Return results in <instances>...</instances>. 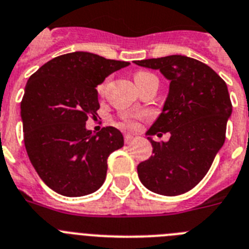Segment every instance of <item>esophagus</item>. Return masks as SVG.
I'll return each mask as SVG.
<instances>
[{
    "instance_id": "obj_1",
    "label": "esophagus",
    "mask_w": 249,
    "mask_h": 249,
    "mask_svg": "<svg viewBox=\"0 0 249 249\" xmlns=\"http://www.w3.org/2000/svg\"><path fill=\"white\" fill-rule=\"evenodd\" d=\"M135 140V138L133 137V135H130V134H125L124 135V142L125 144H131V142Z\"/></svg>"
}]
</instances>
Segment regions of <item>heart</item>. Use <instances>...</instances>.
Returning a JSON list of instances; mask_svg holds the SVG:
<instances>
[{
    "label": "heart",
    "instance_id": "1",
    "mask_svg": "<svg viewBox=\"0 0 249 249\" xmlns=\"http://www.w3.org/2000/svg\"><path fill=\"white\" fill-rule=\"evenodd\" d=\"M149 77H154V75L150 72H145V71H139V72L135 73L134 80H135V83H139V81L149 79ZM105 88H107V81H103V83L98 86L99 94H104ZM148 118V112H142L139 115H124L122 116V120L119 122V125L123 127H126V129H130V130H135V129L139 127V120H145V119Z\"/></svg>",
    "mask_w": 249,
    "mask_h": 249
}]
</instances>
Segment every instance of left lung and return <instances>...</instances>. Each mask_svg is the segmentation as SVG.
<instances>
[{
  "mask_svg": "<svg viewBox=\"0 0 249 249\" xmlns=\"http://www.w3.org/2000/svg\"><path fill=\"white\" fill-rule=\"evenodd\" d=\"M170 80L163 112L148 135L170 133L166 142L148 138L153 155L138 165L140 181L161 196H179L205 177L226 140L232 103L224 80L192 57L172 55L135 61Z\"/></svg>",
  "mask_w": 249,
  "mask_h": 249,
  "instance_id": "obj_1",
  "label": "left lung"
}]
</instances>
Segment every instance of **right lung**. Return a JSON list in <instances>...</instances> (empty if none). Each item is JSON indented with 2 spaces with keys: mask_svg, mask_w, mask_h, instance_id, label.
<instances>
[{
  "mask_svg": "<svg viewBox=\"0 0 249 249\" xmlns=\"http://www.w3.org/2000/svg\"><path fill=\"white\" fill-rule=\"evenodd\" d=\"M129 62L91 53H65L30 76L21 101L23 142L45 184L65 196L94 193L107 178V158L124 145L114 126L85 127L100 107L98 88Z\"/></svg>",
  "mask_w": 249,
  "mask_h": 249,
  "instance_id": "add662e5",
  "label": "right lung"
}]
</instances>
